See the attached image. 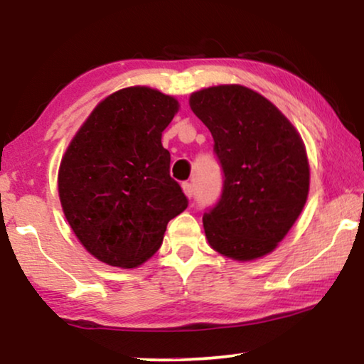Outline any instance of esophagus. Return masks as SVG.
<instances>
[{"label":"esophagus","instance_id":"esophagus-1","mask_svg":"<svg viewBox=\"0 0 364 364\" xmlns=\"http://www.w3.org/2000/svg\"><path fill=\"white\" fill-rule=\"evenodd\" d=\"M182 191H183V193H186L188 198L193 197V187H192L191 182H183L182 183Z\"/></svg>","mask_w":364,"mask_h":364}]
</instances>
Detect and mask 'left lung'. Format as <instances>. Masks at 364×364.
Returning a JSON list of instances; mask_svg holds the SVG:
<instances>
[{
    "instance_id": "obj_1",
    "label": "left lung",
    "mask_w": 364,
    "mask_h": 364,
    "mask_svg": "<svg viewBox=\"0 0 364 364\" xmlns=\"http://www.w3.org/2000/svg\"><path fill=\"white\" fill-rule=\"evenodd\" d=\"M193 114L212 132L223 191L203 230L213 250L237 262L273 252L300 217L310 164L300 134L275 104L240 84L192 92Z\"/></svg>"
}]
</instances>
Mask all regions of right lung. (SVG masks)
Listing matches in <instances>:
<instances>
[{"label": "right lung", "instance_id": "right-lung-1", "mask_svg": "<svg viewBox=\"0 0 364 364\" xmlns=\"http://www.w3.org/2000/svg\"><path fill=\"white\" fill-rule=\"evenodd\" d=\"M178 107L157 89H121L94 107L64 152L58 173L64 217L107 265H142L161 248L168 220L187 208L161 141Z\"/></svg>", "mask_w": 364, "mask_h": 364}]
</instances>
